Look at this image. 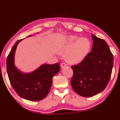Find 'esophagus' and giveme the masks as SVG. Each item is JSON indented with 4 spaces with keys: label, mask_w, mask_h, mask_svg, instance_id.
<instances>
[{
    "label": "esophagus",
    "mask_w": 120,
    "mask_h": 120,
    "mask_svg": "<svg viewBox=\"0 0 120 120\" xmlns=\"http://www.w3.org/2000/svg\"><path fill=\"white\" fill-rule=\"evenodd\" d=\"M66 65H66V64H65V63H61V65H60V66H61V68L63 69V68H64L65 67H66Z\"/></svg>",
    "instance_id": "34e87169"
}]
</instances>
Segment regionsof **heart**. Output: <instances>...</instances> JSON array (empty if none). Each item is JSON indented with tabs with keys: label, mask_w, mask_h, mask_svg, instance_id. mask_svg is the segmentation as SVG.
<instances>
[{
	"label": "heart",
	"mask_w": 120,
	"mask_h": 120,
	"mask_svg": "<svg viewBox=\"0 0 120 120\" xmlns=\"http://www.w3.org/2000/svg\"><path fill=\"white\" fill-rule=\"evenodd\" d=\"M90 49V42L85 37H68L60 46L59 52L65 54V58L68 63H78L86 58Z\"/></svg>",
	"instance_id": "heart-1"
}]
</instances>
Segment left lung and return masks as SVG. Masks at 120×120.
<instances>
[{
  "label": "left lung",
  "instance_id": "obj_1",
  "mask_svg": "<svg viewBox=\"0 0 120 120\" xmlns=\"http://www.w3.org/2000/svg\"><path fill=\"white\" fill-rule=\"evenodd\" d=\"M92 51L80 64L72 66L73 89L86 97L97 94L106 88L109 81L113 64V56L103 39L92 34Z\"/></svg>",
  "mask_w": 120,
  "mask_h": 120
}]
</instances>
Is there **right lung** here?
<instances>
[{
  "label": "right lung",
  "mask_w": 120,
  "mask_h": 120,
  "mask_svg": "<svg viewBox=\"0 0 120 120\" xmlns=\"http://www.w3.org/2000/svg\"><path fill=\"white\" fill-rule=\"evenodd\" d=\"M30 35L28 37H31ZM22 40L16 42L7 59V70L10 83L18 96L32 101L43 99L47 96L52 83L53 76L59 73V63L42 64L34 71L24 73L20 71L14 65V55L18 44Z\"/></svg>",
  "instance_id": "obj_1"
}]
</instances>
